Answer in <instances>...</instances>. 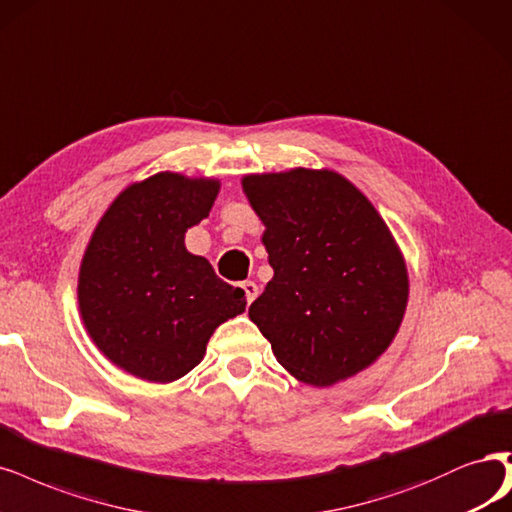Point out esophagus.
I'll return each instance as SVG.
<instances>
[{"label": "esophagus", "mask_w": 512, "mask_h": 512, "mask_svg": "<svg viewBox=\"0 0 512 512\" xmlns=\"http://www.w3.org/2000/svg\"><path fill=\"white\" fill-rule=\"evenodd\" d=\"M241 288L245 292V301H248V305H250L258 296V286L254 284V281H241Z\"/></svg>", "instance_id": "obj_1"}]
</instances>
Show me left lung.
<instances>
[{
    "label": "left lung",
    "mask_w": 512,
    "mask_h": 512,
    "mask_svg": "<svg viewBox=\"0 0 512 512\" xmlns=\"http://www.w3.org/2000/svg\"><path fill=\"white\" fill-rule=\"evenodd\" d=\"M243 190L267 226L273 267L250 320L298 381L360 373L392 343L407 307V267L390 228L334 171L248 175Z\"/></svg>",
    "instance_id": "left-lung-1"
}]
</instances>
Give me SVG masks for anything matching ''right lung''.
Masks as SVG:
<instances>
[{
    "label": "right lung",
    "instance_id": "1",
    "mask_svg": "<svg viewBox=\"0 0 512 512\" xmlns=\"http://www.w3.org/2000/svg\"><path fill=\"white\" fill-rule=\"evenodd\" d=\"M220 184L156 173L129 186L88 243L78 284L84 326L127 373L169 383L195 368L222 322L245 311V292L184 248L209 216Z\"/></svg>",
    "mask_w": 512,
    "mask_h": 512
}]
</instances>
